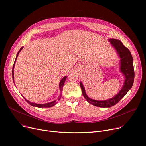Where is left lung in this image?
I'll return each mask as SVG.
<instances>
[{
  "instance_id": "8db88e82",
  "label": "left lung",
  "mask_w": 146,
  "mask_h": 146,
  "mask_svg": "<svg viewBox=\"0 0 146 146\" xmlns=\"http://www.w3.org/2000/svg\"><path fill=\"white\" fill-rule=\"evenodd\" d=\"M111 44L116 50L120 57V70L125 76L124 85L119 92L113 98L105 101H96L88 96L82 83L80 82L82 94L86 101L90 104L102 108H110L116 105L131 88L134 80L133 58L129 50L125 47L122 42L116 39H109Z\"/></svg>"
}]
</instances>
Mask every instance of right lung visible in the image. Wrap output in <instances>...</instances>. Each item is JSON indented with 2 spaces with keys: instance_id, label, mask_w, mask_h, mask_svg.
<instances>
[{
  "instance_id": "1",
  "label": "right lung",
  "mask_w": 146,
  "mask_h": 146,
  "mask_svg": "<svg viewBox=\"0 0 146 146\" xmlns=\"http://www.w3.org/2000/svg\"><path fill=\"white\" fill-rule=\"evenodd\" d=\"M22 48H23V47L21 48V49L19 50V51H18V52L17 53L16 58H15V62H14V64H13V67H12V79H13V82H14V80H13V79H14V76H13V73H13V69H14V67H15V62H16V60H17V57H18V54H19V52L22 50ZM66 78H67V76H64V78H63L62 79H61V81H60V84H59V88H60V96L58 97V98L57 100H55V101H52V102H48V103H47V104H38L33 103V102H30V101H28L27 99H26L24 96H23V97L24 98V99H25L26 101H27L29 104H30L31 105H32V106H33L38 107V108H49V107H51V106H54V105H55L58 102V101L60 100V98H61V96H62L63 87V85H64V82H65V80H66ZM14 84H15V83H14Z\"/></svg>"
}]
</instances>
